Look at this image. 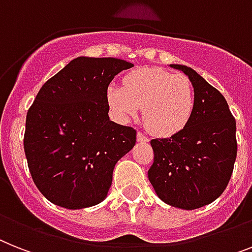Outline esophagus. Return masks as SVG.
I'll return each mask as SVG.
<instances>
[{
  "label": "esophagus",
  "instance_id": "34e87169",
  "mask_svg": "<svg viewBox=\"0 0 252 252\" xmlns=\"http://www.w3.org/2000/svg\"><path fill=\"white\" fill-rule=\"evenodd\" d=\"M136 139H138V141H140V143H148L149 141L148 136L145 134H143V132H140V131L136 134Z\"/></svg>",
  "mask_w": 252,
  "mask_h": 252
}]
</instances>
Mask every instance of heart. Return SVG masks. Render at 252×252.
<instances>
[{"label": "heart", "instance_id": "1", "mask_svg": "<svg viewBox=\"0 0 252 252\" xmlns=\"http://www.w3.org/2000/svg\"><path fill=\"white\" fill-rule=\"evenodd\" d=\"M109 107L121 118L135 117L143 108L147 127L158 136L178 134L194 111V89L188 77L159 68H140L125 76L122 87H108Z\"/></svg>", "mask_w": 252, "mask_h": 252}]
</instances>
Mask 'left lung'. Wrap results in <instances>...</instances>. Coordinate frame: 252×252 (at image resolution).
<instances>
[{"label": "left lung", "instance_id": "8db88e82", "mask_svg": "<svg viewBox=\"0 0 252 252\" xmlns=\"http://www.w3.org/2000/svg\"><path fill=\"white\" fill-rule=\"evenodd\" d=\"M183 70L194 89V111L188 125L171 138L153 139V165L148 178L165 203L199 209L224 192L237 157L236 120L225 97L187 65Z\"/></svg>", "mask_w": 252, "mask_h": 252}]
</instances>
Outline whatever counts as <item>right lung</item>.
<instances>
[{"label":"right lung","instance_id":"obj_1","mask_svg":"<svg viewBox=\"0 0 252 252\" xmlns=\"http://www.w3.org/2000/svg\"><path fill=\"white\" fill-rule=\"evenodd\" d=\"M134 64L80 56L45 82L27 113L24 152L33 182L54 205L100 203L136 130L109 120L108 86Z\"/></svg>","mask_w":252,"mask_h":252}]
</instances>
